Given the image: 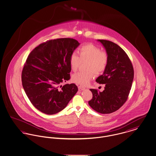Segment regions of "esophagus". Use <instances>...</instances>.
<instances>
[{
    "mask_svg": "<svg viewBox=\"0 0 156 156\" xmlns=\"http://www.w3.org/2000/svg\"><path fill=\"white\" fill-rule=\"evenodd\" d=\"M78 88H79V90H83L84 89V87H83V86H78Z\"/></svg>",
    "mask_w": 156,
    "mask_h": 156,
    "instance_id": "obj_1",
    "label": "esophagus"
}]
</instances>
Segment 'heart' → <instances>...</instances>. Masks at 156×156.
I'll return each instance as SVG.
<instances>
[{
	"instance_id": "heart-1",
	"label": "heart",
	"mask_w": 156,
	"mask_h": 156,
	"mask_svg": "<svg viewBox=\"0 0 156 156\" xmlns=\"http://www.w3.org/2000/svg\"><path fill=\"white\" fill-rule=\"evenodd\" d=\"M79 56L75 52L71 54L69 63L73 72L77 71L82 62H86V72L76 73L72 76L73 82L81 86H86L93 79L94 73L99 74L106 70L109 55L106 51L94 45L89 43L82 45L78 50Z\"/></svg>"
}]
</instances>
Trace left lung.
I'll return each mask as SVG.
<instances>
[{"label": "left lung", "mask_w": 156, "mask_h": 156, "mask_svg": "<svg viewBox=\"0 0 156 156\" xmlns=\"http://www.w3.org/2000/svg\"><path fill=\"white\" fill-rule=\"evenodd\" d=\"M109 55V62L104 74L96 82L105 84L101 92L91 89L93 97L88 103L101 114H111L119 109L126 101L134 79V68L124 50L113 42L99 40Z\"/></svg>", "instance_id": "left-lung-1"}]
</instances>
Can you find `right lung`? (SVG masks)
Wrapping results in <instances>:
<instances>
[{"mask_svg":"<svg viewBox=\"0 0 156 156\" xmlns=\"http://www.w3.org/2000/svg\"><path fill=\"white\" fill-rule=\"evenodd\" d=\"M79 44L70 38L50 40L28 55L22 71V86L33 106L42 113L60 112L77 93L74 83L60 85L70 79L69 57Z\"/></svg>","mask_w":156,"mask_h":156,"instance_id":"obj_1","label":"right lung"}]
</instances>
